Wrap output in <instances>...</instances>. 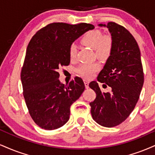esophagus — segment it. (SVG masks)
<instances>
[{
    "label": "esophagus",
    "mask_w": 155,
    "mask_h": 155,
    "mask_svg": "<svg viewBox=\"0 0 155 155\" xmlns=\"http://www.w3.org/2000/svg\"><path fill=\"white\" fill-rule=\"evenodd\" d=\"M84 85H85V87L87 89L89 88V81L87 79H84Z\"/></svg>",
    "instance_id": "34e87169"
}]
</instances>
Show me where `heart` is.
I'll list each match as a JSON object with an SVG mask.
<instances>
[{"instance_id": "obj_1", "label": "heart", "mask_w": 155, "mask_h": 155, "mask_svg": "<svg viewBox=\"0 0 155 155\" xmlns=\"http://www.w3.org/2000/svg\"><path fill=\"white\" fill-rule=\"evenodd\" d=\"M81 43L94 50L96 56L100 59H107L109 58L113 48V40L110 35H103L102 31L97 29L90 30L86 32L81 39ZM68 55L71 60L75 58L76 46L71 45L68 49ZM100 68L98 63H82L76 68V71L86 79H89L94 76Z\"/></svg>"}]
</instances>
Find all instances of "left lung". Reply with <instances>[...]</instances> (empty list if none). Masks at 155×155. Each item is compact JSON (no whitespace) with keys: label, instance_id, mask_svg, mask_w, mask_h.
Masks as SVG:
<instances>
[{"label":"left lung","instance_id":"8db88e82","mask_svg":"<svg viewBox=\"0 0 155 155\" xmlns=\"http://www.w3.org/2000/svg\"><path fill=\"white\" fill-rule=\"evenodd\" d=\"M106 27L113 40L112 53L97 76V81L111 87V92H102L93 81L89 87L96 92L90 102L94 120L105 127H114L129 116L137 105L143 84L141 53L137 41L123 26L108 22Z\"/></svg>","mask_w":155,"mask_h":155}]
</instances>
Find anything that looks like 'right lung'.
<instances>
[{"instance_id": "1", "label": "right lung", "mask_w": 155, "mask_h": 155, "mask_svg": "<svg viewBox=\"0 0 155 155\" xmlns=\"http://www.w3.org/2000/svg\"><path fill=\"white\" fill-rule=\"evenodd\" d=\"M94 28L86 23H51L37 31L29 42L21 80L29 114L40 128L56 129L69 120L71 105L85 86L79 77L69 84H61L58 69L69 65L71 45Z\"/></svg>"}]
</instances>
